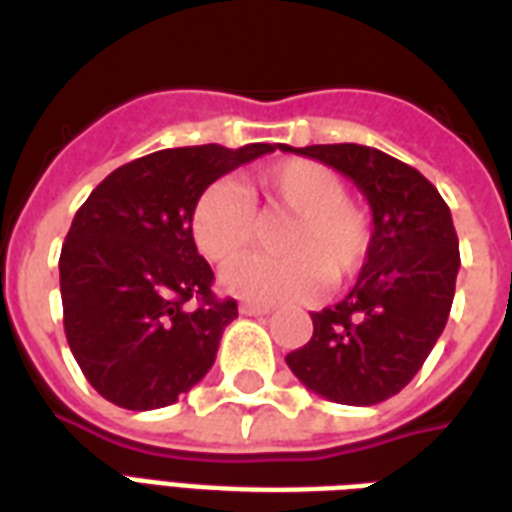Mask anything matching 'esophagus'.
<instances>
[{
    "instance_id": "1",
    "label": "esophagus",
    "mask_w": 512,
    "mask_h": 512,
    "mask_svg": "<svg viewBox=\"0 0 512 512\" xmlns=\"http://www.w3.org/2000/svg\"><path fill=\"white\" fill-rule=\"evenodd\" d=\"M270 311L273 306H267V303H250V300L239 303V314H245V317H259V314H270Z\"/></svg>"
}]
</instances>
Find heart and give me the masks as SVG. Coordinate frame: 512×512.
<instances>
[{
	"label": "heart",
	"instance_id": "obj_1",
	"mask_svg": "<svg viewBox=\"0 0 512 512\" xmlns=\"http://www.w3.org/2000/svg\"><path fill=\"white\" fill-rule=\"evenodd\" d=\"M292 214L279 238L284 260L246 257L228 264L220 284L256 303L297 300L325 281L342 284L364 264L372 242V217L361 201L344 195L342 176L314 159H284L250 176L245 190L234 181H212L192 204L190 234L209 262L236 259L252 244L255 210Z\"/></svg>",
	"mask_w": 512,
	"mask_h": 512
}]
</instances>
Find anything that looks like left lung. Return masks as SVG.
Instances as JSON below:
<instances>
[{
    "label": "left lung",
    "mask_w": 512,
    "mask_h": 512,
    "mask_svg": "<svg viewBox=\"0 0 512 512\" xmlns=\"http://www.w3.org/2000/svg\"><path fill=\"white\" fill-rule=\"evenodd\" d=\"M353 179L372 209V242L350 295L311 314L314 336L286 355L306 389L342 405L402 391L436 347L455 297L458 234L438 190L378 148H289Z\"/></svg>",
    "instance_id": "8db88e82"
}]
</instances>
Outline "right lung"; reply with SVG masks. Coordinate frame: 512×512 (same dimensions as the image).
<instances>
[{
    "instance_id": "1",
    "label": "right lung",
    "mask_w": 512,
    "mask_h": 512,
    "mask_svg": "<svg viewBox=\"0 0 512 512\" xmlns=\"http://www.w3.org/2000/svg\"><path fill=\"white\" fill-rule=\"evenodd\" d=\"M275 151L165 148L112 170L79 206L60 253L68 347L104 400L154 411L215 364L237 300H217L215 273L190 234L195 198L228 170Z\"/></svg>"
}]
</instances>
